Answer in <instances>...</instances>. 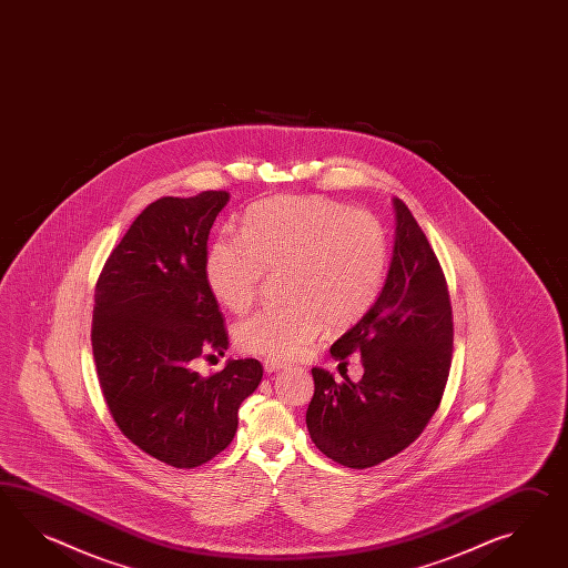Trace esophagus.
<instances>
[{
  "mask_svg": "<svg viewBox=\"0 0 568 568\" xmlns=\"http://www.w3.org/2000/svg\"><path fill=\"white\" fill-rule=\"evenodd\" d=\"M263 365L266 374H275V372H281V369H287V367H290V363L278 359H264Z\"/></svg>",
  "mask_w": 568,
  "mask_h": 568,
  "instance_id": "1",
  "label": "esophagus"
}]
</instances>
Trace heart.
<instances>
[{"instance_id":"b5f03b06","label":"heart","mask_w":568,"mask_h":568,"mask_svg":"<svg viewBox=\"0 0 568 568\" xmlns=\"http://www.w3.org/2000/svg\"><path fill=\"white\" fill-rule=\"evenodd\" d=\"M386 227L369 211L326 196H275L242 217V235L209 246V287L227 310L246 312L268 271H281L283 304L240 322L235 343L252 355L291 359L324 326L345 331L365 318L386 283Z\"/></svg>"}]
</instances>
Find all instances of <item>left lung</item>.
I'll return each instance as SVG.
<instances>
[{
    "label": "left lung",
    "mask_w": 568,
    "mask_h": 568,
    "mask_svg": "<svg viewBox=\"0 0 568 568\" xmlns=\"http://www.w3.org/2000/svg\"><path fill=\"white\" fill-rule=\"evenodd\" d=\"M396 242L386 285L365 318L331 355H361L359 382L312 369L305 413L312 442L346 468H372L400 454L439 408L454 353V316L442 264L410 209L394 199Z\"/></svg>",
    "instance_id": "left-lung-1"
}]
</instances>
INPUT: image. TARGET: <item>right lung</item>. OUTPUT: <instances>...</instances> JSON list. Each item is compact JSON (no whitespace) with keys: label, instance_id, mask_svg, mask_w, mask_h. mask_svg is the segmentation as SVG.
Returning <instances> with one entry per match:
<instances>
[{"label":"right lung","instance_id":"obj_1","mask_svg":"<svg viewBox=\"0 0 568 568\" xmlns=\"http://www.w3.org/2000/svg\"><path fill=\"white\" fill-rule=\"evenodd\" d=\"M227 201L225 191L153 201L97 281L92 351L102 396L126 439L174 468L223 452L240 404L263 379L256 359H230L207 377L191 367L230 345L205 275L209 232Z\"/></svg>","mask_w":568,"mask_h":568}]
</instances>
